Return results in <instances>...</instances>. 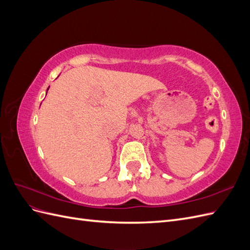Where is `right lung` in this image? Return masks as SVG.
I'll return each instance as SVG.
<instances>
[{"label": "right lung", "mask_w": 250, "mask_h": 250, "mask_svg": "<svg viewBox=\"0 0 250 250\" xmlns=\"http://www.w3.org/2000/svg\"><path fill=\"white\" fill-rule=\"evenodd\" d=\"M48 89H49V87H48Z\"/></svg>", "instance_id": "obj_1"}]
</instances>
